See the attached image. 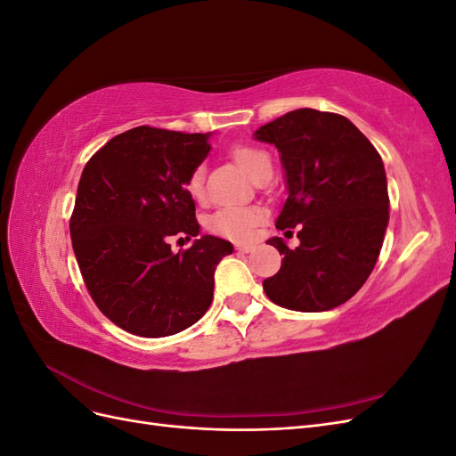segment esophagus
I'll use <instances>...</instances> for the list:
<instances>
[{
	"label": "esophagus",
	"mask_w": 456,
	"mask_h": 456,
	"mask_svg": "<svg viewBox=\"0 0 456 456\" xmlns=\"http://www.w3.org/2000/svg\"><path fill=\"white\" fill-rule=\"evenodd\" d=\"M253 249L255 247L251 243H238L236 245V251H240V253H251Z\"/></svg>",
	"instance_id": "34e87169"
}]
</instances>
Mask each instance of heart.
I'll use <instances>...</instances> for the list:
<instances>
[{"instance_id":"heart-1","label":"heart","mask_w":456,"mask_h":456,"mask_svg":"<svg viewBox=\"0 0 456 456\" xmlns=\"http://www.w3.org/2000/svg\"><path fill=\"white\" fill-rule=\"evenodd\" d=\"M232 158L240 165V169L245 175H253V171L258 167L260 161L268 159L265 151H260L251 146H236L232 150ZM186 190L191 198L200 200L203 196V169H196L190 175ZM266 211L258 205H249V207H224V209H218L216 213L211 215L209 230L213 233H218V236L228 238L232 241H245L253 236V232L256 224H260L265 220Z\"/></svg>"}]
</instances>
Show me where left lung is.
Instances as JSON below:
<instances>
[{"label":"left lung","instance_id":"1","mask_svg":"<svg viewBox=\"0 0 456 456\" xmlns=\"http://www.w3.org/2000/svg\"><path fill=\"white\" fill-rule=\"evenodd\" d=\"M253 136L278 148L285 171L275 226H302L297 249L268 240L283 258L265 293L287 310H333L360 291L380 255L390 218L384 163L350 119L314 108L293 110Z\"/></svg>","mask_w":456,"mask_h":456}]
</instances>
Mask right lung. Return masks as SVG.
<instances>
[{
	"instance_id": "1",
	"label": "right lung",
	"mask_w": 456,
	"mask_h": 456,
	"mask_svg": "<svg viewBox=\"0 0 456 456\" xmlns=\"http://www.w3.org/2000/svg\"><path fill=\"white\" fill-rule=\"evenodd\" d=\"M211 133L134 127L87 161L70 218L72 247L94 305L127 333L159 338L209 310L215 270L233 245L198 236L190 175L209 154ZM173 235L198 237L170 251Z\"/></svg>"
}]
</instances>
